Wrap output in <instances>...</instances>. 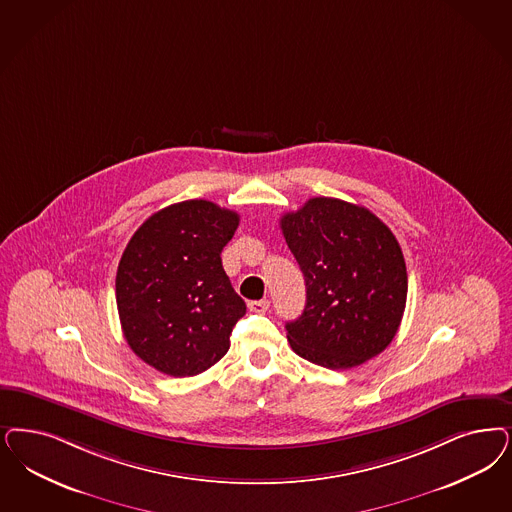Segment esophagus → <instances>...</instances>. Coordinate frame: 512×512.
I'll list each match as a JSON object with an SVG mask.
<instances>
[{"label": "esophagus", "instance_id": "esophagus-1", "mask_svg": "<svg viewBox=\"0 0 512 512\" xmlns=\"http://www.w3.org/2000/svg\"><path fill=\"white\" fill-rule=\"evenodd\" d=\"M247 308H249L251 312H255V314H265L266 310L270 308V300H249V302H247Z\"/></svg>", "mask_w": 512, "mask_h": 512}]
</instances>
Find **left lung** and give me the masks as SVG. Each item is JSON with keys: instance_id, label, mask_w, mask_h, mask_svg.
I'll use <instances>...</instances> for the list:
<instances>
[{"instance_id": "left-lung-1", "label": "left lung", "mask_w": 512, "mask_h": 512, "mask_svg": "<svg viewBox=\"0 0 512 512\" xmlns=\"http://www.w3.org/2000/svg\"><path fill=\"white\" fill-rule=\"evenodd\" d=\"M306 282L302 316L287 321L293 352L352 369L384 352L405 312L408 276L397 238L374 213L316 196L280 219Z\"/></svg>"}]
</instances>
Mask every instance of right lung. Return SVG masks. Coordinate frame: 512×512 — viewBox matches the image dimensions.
Instances as JSON below:
<instances>
[{"label":"right lung","instance_id":"1","mask_svg":"<svg viewBox=\"0 0 512 512\" xmlns=\"http://www.w3.org/2000/svg\"><path fill=\"white\" fill-rule=\"evenodd\" d=\"M238 223V213L210 200H185L153 213L130 238L117 268V308L128 346L153 369L194 376L229 352L246 302L221 251Z\"/></svg>","mask_w":512,"mask_h":512}]
</instances>
